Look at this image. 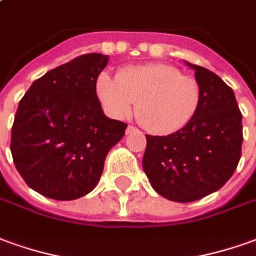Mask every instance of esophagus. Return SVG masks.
<instances>
[{
  "label": "esophagus",
  "mask_w": 256,
  "mask_h": 256,
  "mask_svg": "<svg viewBox=\"0 0 256 256\" xmlns=\"http://www.w3.org/2000/svg\"><path fill=\"white\" fill-rule=\"evenodd\" d=\"M137 128H134V126H128V128H126V134L132 133V132H136Z\"/></svg>",
  "instance_id": "esophagus-1"
}]
</instances>
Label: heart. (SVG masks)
Here are the masks:
<instances>
[{
	"instance_id": "heart-1",
	"label": "heart",
	"mask_w": 256,
	"mask_h": 256,
	"mask_svg": "<svg viewBox=\"0 0 256 256\" xmlns=\"http://www.w3.org/2000/svg\"><path fill=\"white\" fill-rule=\"evenodd\" d=\"M98 100L110 115L136 116L146 132L168 136L180 132L196 116L201 88L196 78L168 64L126 68L118 78L101 73L96 83Z\"/></svg>"
}]
</instances>
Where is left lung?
<instances>
[{"instance_id": "obj_1", "label": "left lung", "mask_w": 256, "mask_h": 256, "mask_svg": "<svg viewBox=\"0 0 256 256\" xmlns=\"http://www.w3.org/2000/svg\"><path fill=\"white\" fill-rule=\"evenodd\" d=\"M196 70L201 101L187 126L168 136H148L142 169L158 194L192 202L218 191L233 176L242 144V116L233 90L218 74Z\"/></svg>"}]
</instances>
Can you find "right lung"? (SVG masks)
<instances>
[{"label": "right lung", "mask_w": 256, "mask_h": 256, "mask_svg": "<svg viewBox=\"0 0 256 256\" xmlns=\"http://www.w3.org/2000/svg\"><path fill=\"white\" fill-rule=\"evenodd\" d=\"M108 55L86 54L37 78L20 100L10 133L18 172L41 196L70 201L100 182L105 158L128 124L105 116L96 83Z\"/></svg>", "instance_id": "1"}]
</instances>
